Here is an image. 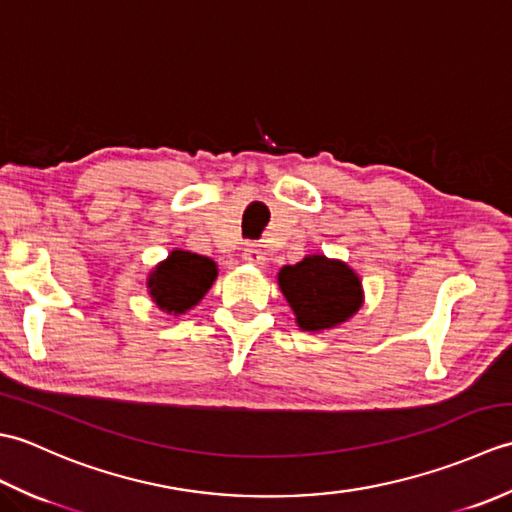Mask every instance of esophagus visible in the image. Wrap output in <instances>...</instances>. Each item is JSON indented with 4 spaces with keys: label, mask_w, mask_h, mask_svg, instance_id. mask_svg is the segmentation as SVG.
Returning a JSON list of instances; mask_svg holds the SVG:
<instances>
[{
    "label": "esophagus",
    "mask_w": 512,
    "mask_h": 512,
    "mask_svg": "<svg viewBox=\"0 0 512 512\" xmlns=\"http://www.w3.org/2000/svg\"><path fill=\"white\" fill-rule=\"evenodd\" d=\"M244 262L255 264V266H262L264 264V253H262V250H259V246H246L244 248Z\"/></svg>",
    "instance_id": "esophagus-1"
}]
</instances>
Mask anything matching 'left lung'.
Segmentation results:
<instances>
[{
    "instance_id": "obj_1",
    "label": "left lung",
    "mask_w": 512,
    "mask_h": 512,
    "mask_svg": "<svg viewBox=\"0 0 512 512\" xmlns=\"http://www.w3.org/2000/svg\"><path fill=\"white\" fill-rule=\"evenodd\" d=\"M279 286L299 328L319 332L347 321L361 308L363 290L352 268L323 255H310L295 266H284Z\"/></svg>"
}]
</instances>
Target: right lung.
<instances>
[{
  "label": "right lung",
  "instance_id": "right-lung-1",
  "mask_svg": "<svg viewBox=\"0 0 512 512\" xmlns=\"http://www.w3.org/2000/svg\"><path fill=\"white\" fill-rule=\"evenodd\" d=\"M217 277L215 262L209 257L173 250L149 277V295L158 308L182 314L198 303Z\"/></svg>",
  "mask_w": 512,
  "mask_h": 512
}]
</instances>
